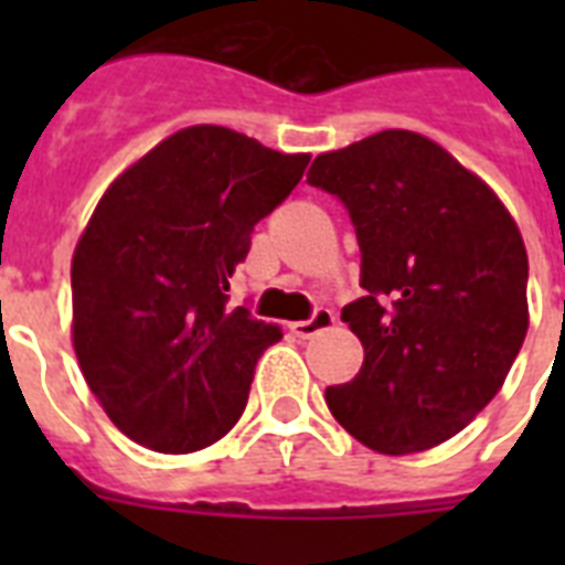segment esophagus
<instances>
[{
	"mask_svg": "<svg viewBox=\"0 0 565 565\" xmlns=\"http://www.w3.org/2000/svg\"><path fill=\"white\" fill-rule=\"evenodd\" d=\"M334 313L328 308H317L313 313H310V319H301V322H292L290 331L296 337H301V340H310V337H317L319 331H326V328L334 326Z\"/></svg>",
	"mask_w": 565,
	"mask_h": 565,
	"instance_id": "obj_1",
	"label": "esophagus"
}]
</instances>
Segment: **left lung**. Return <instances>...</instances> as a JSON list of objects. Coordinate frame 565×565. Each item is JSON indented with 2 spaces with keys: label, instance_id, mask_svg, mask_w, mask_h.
<instances>
[{
  "label": "left lung",
  "instance_id": "left-lung-1",
  "mask_svg": "<svg viewBox=\"0 0 565 565\" xmlns=\"http://www.w3.org/2000/svg\"><path fill=\"white\" fill-rule=\"evenodd\" d=\"M308 184L349 211L366 290L343 308L363 366L328 386V407L384 455L446 443L492 402L525 343L516 222L443 146L402 128L319 154Z\"/></svg>",
  "mask_w": 565,
  "mask_h": 565
}]
</instances>
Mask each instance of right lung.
<instances>
[{
    "mask_svg": "<svg viewBox=\"0 0 565 565\" xmlns=\"http://www.w3.org/2000/svg\"><path fill=\"white\" fill-rule=\"evenodd\" d=\"M308 161L193 126L102 195L73 257V343L126 437L190 455L237 425L257 358L284 334L248 308L228 310V281Z\"/></svg>",
    "mask_w": 565,
    "mask_h": 565,
    "instance_id": "obj_1",
    "label": "right lung"
}]
</instances>
